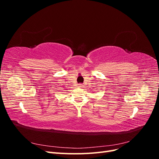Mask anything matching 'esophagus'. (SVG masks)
<instances>
[{
	"instance_id": "esophagus-1",
	"label": "esophagus",
	"mask_w": 159,
	"mask_h": 159,
	"mask_svg": "<svg viewBox=\"0 0 159 159\" xmlns=\"http://www.w3.org/2000/svg\"><path fill=\"white\" fill-rule=\"evenodd\" d=\"M78 86L79 88H83L84 87V85L82 84H78Z\"/></svg>"
}]
</instances>
